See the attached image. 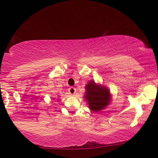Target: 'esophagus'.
<instances>
[{
	"label": "esophagus",
	"mask_w": 158,
	"mask_h": 158,
	"mask_svg": "<svg viewBox=\"0 0 158 158\" xmlns=\"http://www.w3.org/2000/svg\"><path fill=\"white\" fill-rule=\"evenodd\" d=\"M68 91L71 95H74V93H76V89H75V88H74V87H70V88H69Z\"/></svg>",
	"instance_id": "34e87169"
}]
</instances>
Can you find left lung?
<instances>
[{
    "instance_id": "obj_1",
    "label": "left lung",
    "mask_w": 158,
    "mask_h": 158,
    "mask_svg": "<svg viewBox=\"0 0 158 158\" xmlns=\"http://www.w3.org/2000/svg\"><path fill=\"white\" fill-rule=\"evenodd\" d=\"M85 100L88 101L89 107L93 111H98L109 104L110 93L105 87L98 85L90 81L85 85Z\"/></svg>"
}]
</instances>
